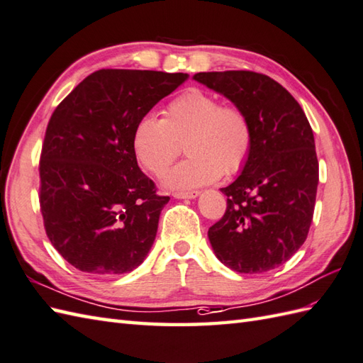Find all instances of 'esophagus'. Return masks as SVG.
I'll return each mask as SVG.
<instances>
[{
    "mask_svg": "<svg viewBox=\"0 0 363 363\" xmlns=\"http://www.w3.org/2000/svg\"><path fill=\"white\" fill-rule=\"evenodd\" d=\"M199 196V191L198 190H193V191H176L173 193V198L176 199H195Z\"/></svg>",
    "mask_w": 363,
    "mask_h": 363,
    "instance_id": "obj_1",
    "label": "esophagus"
}]
</instances>
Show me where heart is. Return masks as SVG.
Masks as SVG:
<instances>
[{"label":"heart","instance_id":"b5f03b06","mask_svg":"<svg viewBox=\"0 0 363 363\" xmlns=\"http://www.w3.org/2000/svg\"><path fill=\"white\" fill-rule=\"evenodd\" d=\"M252 125L242 109L223 105L216 96L189 89L167 105L164 119L140 117L131 145L138 162L151 174H162L184 142L187 159L165 174L172 190H191L215 182L221 173L233 174L246 164L252 150Z\"/></svg>","mask_w":363,"mask_h":363}]
</instances>
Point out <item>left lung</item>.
Wrapping results in <instances>:
<instances>
[{
	"label": "left lung",
	"instance_id": "8db88e82",
	"mask_svg": "<svg viewBox=\"0 0 363 363\" xmlns=\"http://www.w3.org/2000/svg\"><path fill=\"white\" fill-rule=\"evenodd\" d=\"M196 82L247 114L252 150L240 176L221 189L225 213L208 229L216 258L240 274L286 263L313 223L318 161L313 128L280 83L252 71L198 72Z\"/></svg>",
	"mask_w": 363,
	"mask_h": 363
}]
</instances>
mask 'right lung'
<instances>
[{
    "mask_svg": "<svg viewBox=\"0 0 363 363\" xmlns=\"http://www.w3.org/2000/svg\"><path fill=\"white\" fill-rule=\"evenodd\" d=\"M187 74L100 69L55 108L40 157L48 238L82 272H131L153 246L170 198L140 172L133 130Z\"/></svg>",
    "mask_w": 363,
    "mask_h": 363,
    "instance_id": "add662e5",
    "label": "right lung"
}]
</instances>
